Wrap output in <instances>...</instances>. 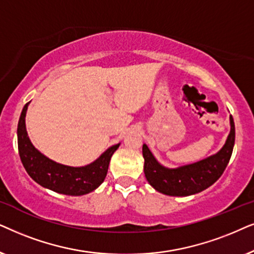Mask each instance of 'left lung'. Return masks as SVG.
<instances>
[{
  "instance_id": "left-lung-1",
  "label": "left lung",
  "mask_w": 254,
  "mask_h": 254,
  "mask_svg": "<svg viewBox=\"0 0 254 254\" xmlns=\"http://www.w3.org/2000/svg\"><path fill=\"white\" fill-rule=\"evenodd\" d=\"M235 146V123L230 115V133L217 153L192 164L177 168L165 167L159 162L146 144L143 145L145 178L155 190L170 196L197 194L221 178L228 166Z\"/></svg>"
}]
</instances>
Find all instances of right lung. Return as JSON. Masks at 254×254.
<instances>
[{"mask_svg": "<svg viewBox=\"0 0 254 254\" xmlns=\"http://www.w3.org/2000/svg\"><path fill=\"white\" fill-rule=\"evenodd\" d=\"M29 103L23 108L17 127L18 152L28 174L44 188L64 195L81 196L95 190L107 177L110 159L120 143L107 148L95 161L86 166L73 167L59 164L37 150L26 131L25 116Z\"/></svg>", "mask_w": 254, "mask_h": 254, "instance_id": "obj_1", "label": "right lung"}]
</instances>
